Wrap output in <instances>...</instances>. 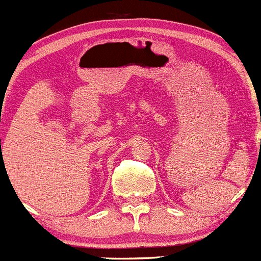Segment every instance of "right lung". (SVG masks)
Here are the masks:
<instances>
[{
  "mask_svg": "<svg viewBox=\"0 0 261 261\" xmlns=\"http://www.w3.org/2000/svg\"><path fill=\"white\" fill-rule=\"evenodd\" d=\"M0 145H1V140H0Z\"/></svg>",
  "mask_w": 261,
  "mask_h": 261,
  "instance_id": "obj_1",
  "label": "right lung"
}]
</instances>
